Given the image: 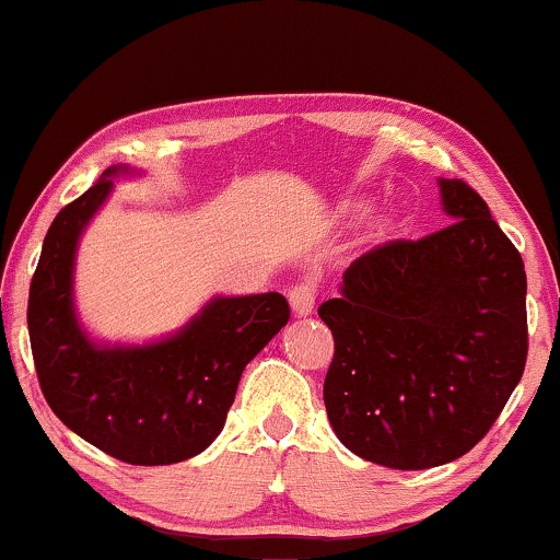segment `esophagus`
Instances as JSON below:
<instances>
[{"label": "esophagus", "mask_w": 560, "mask_h": 560, "mask_svg": "<svg viewBox=\"0 0 560 560\" xmlns=\"http://www.w3.org/2000/svg\"><path fill=\"white\" fill-rule=\"evenodd\" d=\"M316 295H318V288L313 285V282H298L295 288H290L288 301L295 316H308L313 305H316Z\"/></svg>", "instance_id": "obj_1"}]
</instances>
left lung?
Here are the masks:
<instances>
[{"instance_id": "8db88e82", "label": "left lung", "mask_w": 560, "mask_h": 560, "mask_svg": "<svg viewBox=\"0 0 560 560\" xmlns=\"http://www.w3.org/2000/svg\"><path fill=\"white\" fill-rule=\"evenodd\" d=\"M451 224L374 247L320 303L334 334L324 402L351 454L431 469L489 433L527 359L525 265L477 190L441 178Z\"/></svg>"}]
</instances>
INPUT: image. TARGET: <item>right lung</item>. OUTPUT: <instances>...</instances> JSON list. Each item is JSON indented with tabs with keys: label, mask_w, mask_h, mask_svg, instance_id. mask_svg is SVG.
<instances>
[{
	"label": "right lung",
	"mask_w": 560,
	"mask_h": 560,
	"mask_svg": "<svg viewBox=\"0 0 560 560\" xmlns=\"http://www.w3.org/2000/svg\"><path fill=\"white\" fill-rule=\"evenodd\" d=\"M127 171H104L52 219L30 282V347L45 400L75 435L125 464L165 466L211 446L244 366L288 324L290 308L280 293L213 298L171 339L144 347L91 341L73 308L75 247L114 175Z\"/></svg>",
	"instance_id": "add662e5"
}]
</instances>
